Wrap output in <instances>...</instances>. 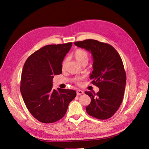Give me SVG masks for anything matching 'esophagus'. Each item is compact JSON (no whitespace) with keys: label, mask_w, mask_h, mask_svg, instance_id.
Returning <instances> with one entry per match:
<instances>
[{"label":"esophagus","mask_w":149,"mask_h":149,"mask_svg":"<svg viewBox=\"0 0 149 149\" xmlns=\"http://www.w3.org/2000/svg\"><path fill=\"white\" fill-rule=\"evenodd\" d=\"M84 93V91H83L82 90H80V89H78L76 91V94H77L78 96H80L81 95V94H83Z\"/></svg>","instance_id":"34e87169"}]
</instances>
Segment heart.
<instances>
[{
    "label": "heart",
    "mask_w": 149,
    "mask_h": 149,
    "mask_svg": "<svg viewBox=\"0 0 149 149\" xmlns=\"http://www.w3.org/2000/svg\"><path fill=\"white\" fill-rule=\"evenodd\" d=\"M74 58L76 59V60H77L79 63H80L84 60H88V53H87V52L84 50V49H76L74 53ZM66 62H67V58L65 59L63 62V66L64 67L65 66ZM80 80H81L80 78H76V81L78 83Z\"/></svg>",
    "instance_id": "1"
}]
</instances>
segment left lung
<instances>
[{"instance_id":"left-lung-1","label":"left lung","mask_w":149,"mask_h":149,"mask_svg":"<svg viewBox=\"0 0 149 149\" xmlns=\"http://www.w3.org/2000/svg\"><path fill=\"white\" fill-rule=\"evenodd\" d=\"M74 45L91 53L93 70L89 78L100 88L97 94L85 91L91 99L86 110L95 118L109 119L118 111L124 97L126 74L121 58L113 47L96 40H86Z\"/></svg>"}]
</instances>
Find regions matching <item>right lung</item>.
I'll use <instances>...</instances> for the list:
<instances>
[{"label": "right lung", "mask_w": 149, "mask_h": 149, "mask_svg": "<svg viewBox=\"0 0 149 149\" xmlns=\"http://www.w3.org/2000/svg\"><path fill=\"white\" fill-rule=\"evenodd\" d=\"M72 43L48 45L34 52L22 70L20 92L25 105L35 119L43 123L61 119L76 97L72 89H53V78L62 73V62Z\"/></svg>", "instance_id": "1"}]
</instances>
